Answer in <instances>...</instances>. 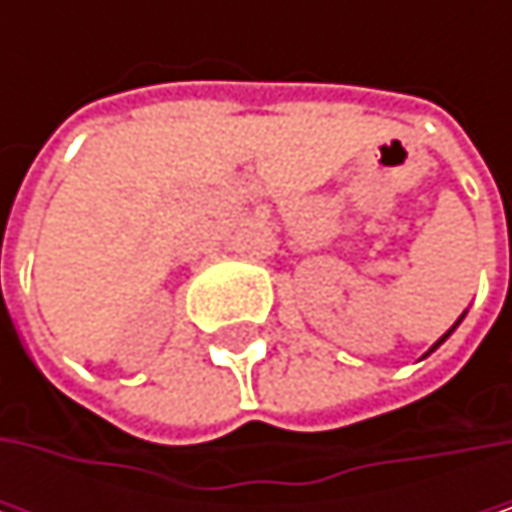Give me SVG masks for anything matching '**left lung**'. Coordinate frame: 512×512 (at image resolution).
I'll list each match as a JSON object with an SVG mask.
<instances>
[{
  "mask_svg": "<svg viewBox=\"0 0 512 512\" xmlns=\"http://www.w3.org/2000/svg\"><path fill=\"white\" fill-rule=\"evenodd\" d=\"M462 317H465V311H462ZM462 317H460V320H457V323H454V326H451V329H448V332H445V335H442V338H439V341H436V344H433V347H430V350H427V353H424V356H430V353H436V350H439V347H442V344H445V341H448V338L454 335V329L460 326Z\"/></svg>",
  "mask_w": 512,
  "mask_h": 512,
  "instance_id": "1",
  "label": "left lung"
}]
</instances>
